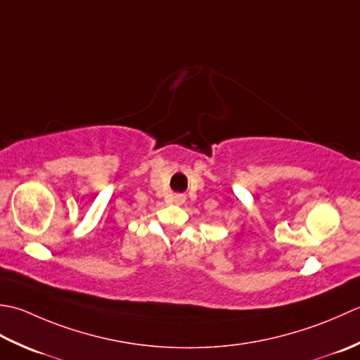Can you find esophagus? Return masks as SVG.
<instances>
[{"mask_svg": "<svg viewBox=\"0 0 360 360\" xmlns=\"http://www.w3.org/2000/svg\"><path fill=\"white\" fill-rule=\"evenodd\" d=\"M172 202H174V203H177V205L185 203V195H181V194H175V195L172 197Z\"/></svg>", "mask_w": 360, "mask_h": 360, "instance_id": "esophagus-1", "label": "esophagus"}]
</instances>
